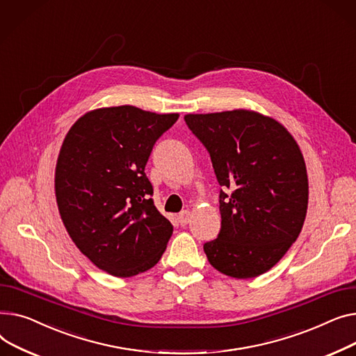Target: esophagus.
I'll return each mask as SVG.
<instances>
[{
  "label": "esophagus",
  "mask_w": 356,
  "mask_h": 356,
  "mask_svg": "<svg viewBox=\"0 0 356 356\" xmlns=\"http://www.w3.org/2000/svg\"><path fill=\"white\" fill-rule=\"evenodd\" d=\"M190 217H191L190 211L184 210V211H181L179 216H178V222H179L181 225H186L188 222H190Z\"/></svg>",
  "instance_id": "34e87169"
}]
</instances>
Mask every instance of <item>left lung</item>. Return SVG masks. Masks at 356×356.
Here are the masks:
<instances>
[{
	"label": "left lung",
	"mask_w": 356,
	"mask_h": 356,
	"mask_svg": "<svg viewBox=\"0 0 356 356\" xmlns=\"http://www.w3.org/2000/svg\"><path fill=\"white\" fill-rule=\"evenodd\" d=\"M184 119L210 154L222 186L221 229L204 244L207 259L229 277H257L302 232L309 184L299 146L277 120L252 111Z\"/></svg>",
	"instance_id": "1"
}]
</instances>
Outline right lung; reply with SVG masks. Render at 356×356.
Masks as SVG:
<instances>
[{
  "instance_id": "add662e5",
  "label": "right lung",
  "mask_w": 356,
  "mask_h": 356,
  "mask_svg": "<svg viewBox=\"0 0 356 356\" xmlns=\"http://www.w3.org/2000/svg\"><path fill=\"white\" fill-rule=\"evenodd\" d=\"M178 118L128 104L103 108L83 115L63 140L54 179L63 224L80 252L112 276L149 270L172 236L145 165Z\"/></svg>"
}]
</instances>
